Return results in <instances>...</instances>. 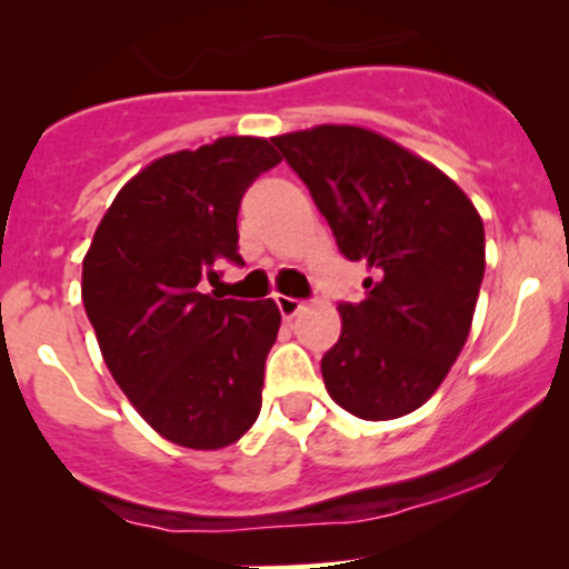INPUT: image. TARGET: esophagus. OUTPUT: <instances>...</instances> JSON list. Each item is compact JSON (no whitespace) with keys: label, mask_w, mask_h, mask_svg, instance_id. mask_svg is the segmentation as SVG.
<instances>
[{"label":"esophagus","mask_w":569,"mask_h":569,"mask_svg":"<svg viewBox=\"0 0 569 569\" xmlns=\"http://www.w3.org/2000/svg\"><path fill=\"white\" fill-rule=\"evenodd\" d=\"M277 306L284 319H292L303 309V301H298V298H290V296H277Z\"/></svg>","instance_id":"34e87169"}]
</instances>
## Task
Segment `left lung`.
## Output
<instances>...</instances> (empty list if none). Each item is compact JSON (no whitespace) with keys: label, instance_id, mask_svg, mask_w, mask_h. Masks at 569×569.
<instances>
[{"label":"left lung","instance_id":"obj_1","mask_svg":"<svg viewBox=\"0 0 569 569\" xmlns=\"http://www.w3.org/2000/svg\"><path fill=\"white\" fill-rule=\"evenodd\" d=\"M338 250L362 260L360 303H338L322 357L330 398L368 422L417 411L468 341L483 279V222L443 171L357 126L273 137Z\"/></svg>","mask_w":569,"mask_h":569}]
</instances>
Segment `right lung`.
Wrapping results in <instances>:
<instances>
[{
  "mask_svg": "<svg viewBox=\"0 0 569 569\" xmlns=\"http://www.w3.org/2000/svg\"><path fill=\"white\" fill-rule=\"evenodd\" d=\"M279 163L268 139L222 137L163 156L114 196L82 260V303L101 357L142 419L184 449H222L263 403L277 303L201 292L222 260L244 266L247 188Z\"/></svg>",
  "mask_w": 569,
  "mask_h": 569,
  "instance_id": "right-lung-1",
  "label": "right lung"
}]
</instances>
